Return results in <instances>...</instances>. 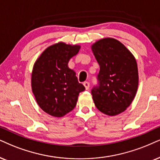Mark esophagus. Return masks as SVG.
<instances>
[{"instance_id": "1", "label": "esophagus", "mask_w": 160, "mask_h": 160, "mask_svg": "<svg viewBox=\"0 0 160 160\" xmlns=\"http://www.w3.org/2000/svg\"><path fill=\"white\" fill-rule=\"evenodd\" d=\"M83 86L85 87V88H86V90H88V88H89V82H83Z\"/></svg>"}]
</instances>
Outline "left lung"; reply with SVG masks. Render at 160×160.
<instances>
[{
	"label": "left lung",
	"instance_id": "1",
	"mask_svg": "<svg viewBox=\"0 0 160 160\" xmlns=\"http://www.w3.org/2000/svg\"><path fill=\"white\" fill-rule=\"evenodd\" d=\"M100 65L99 86L92 91L95 106L108 116L126 110L136 96L139 84L133 54L118 40L105 38L91 46Z\"/></svg>",
	"mask_w": 160,
	"mask_h": 160
}]
</instances>
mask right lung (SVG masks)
Here are the masks:
<instances>
[{"label":"right lung","instance_id":"right-lung-1","mask_svg":"<svg viewBox=\"0 0 160 160\" xmlns=\"http://www.w3.org/2000/svg\"><path fill=\"white\" fill-rule=\"evenodd\" d=\"M80 47L58 42L46 48L34 63L32 92L40 108L52 117H62L72 112L80 92L85 90L75 72L68 66Z\"/></svg>","mask_w":160,"mask_h":160}]
</instances>
